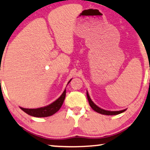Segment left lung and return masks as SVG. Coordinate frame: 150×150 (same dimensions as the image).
Segmentation results:
<instances>
[{"label": "left lung", "instance_id": "8db88e82", "mask_svg": "<svg viewBox=\"0 0 150 150\" xmlns=\"http://www.w3.org/2000/svg\"><path fill=\"white\" fill-rule=\"evenodd\" d=\"M87 99H88V101H89L90 106L93 108V110H95L96 112H98V113H100L102 115H118V114L122 113V112H124L125 110H126V109H125V110H119V111H110V110H104L101 108L98 107L97 105H96V104L93 103V101L91 100V98H90L88 92H87Z\"/></svg>", "mask_w": 150, "mask_h": 150}]
</instances>
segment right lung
Returning <instances> with one entry per match:
<instances>
[{
	"mask_svg": "<svg viewBox=\"0 0 150 150\" xmlns=\"http://www.w3.org/2000/svg\"><path fill=\"white\" fill-rule=\"evenodd\" d=\"M70 81L71 80L69 81V83ZM65 93H66V90L65 89L62 95L56 101L52 102L50 105L45 106V107H41L38 108H24L20 107V108L29 115L36 117H46L51 116L60 109L63 102H64Z\"/></svg>",
	"mask_w": 150,
	"mask_h": 150,
	"instance_id": "1",
	"label": "right lung"
}]
</instances>
